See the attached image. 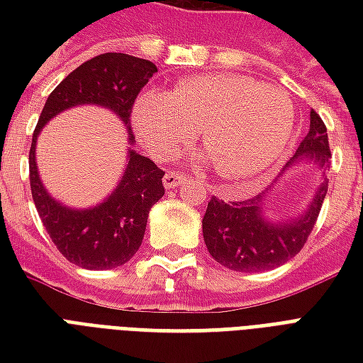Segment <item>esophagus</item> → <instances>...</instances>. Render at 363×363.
I'll return each instance as SVG.
<instances>
[{"mask_svg": "<svg viewBox=\"0 0 363 363\" xmlns=\"http://www.w3.org/2000/svg\"><path fill=\"white\" fill-rule=\"evenodd\" d=\"M184 181V177L182 174H177V173H167L165 177H163V186H165L167 190L171 189H177L181 182Z\"/></svg>", "mask_w": 363, "mask_h": 363, "instance_id": "obj_1", "label": "esophagus"}]
</instances>
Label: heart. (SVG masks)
Returning <instances> with one entry per match:
<instances>
[{
  "label": "heart",
  "mask_w": 363,
  "mask_h": 363,
  "mask_svg": "<svg viewBox=\"0 0 363 363\" xmlns=\"http://www.w3.org/2000/svg\"><path fill=\"white\" fill-rule=\"evenodd\" d=\"M132 126L151 155L169 157L200 140L220 177L259 181L280 163L294 134V108L281 91L245 75H198L169 95L145 91L132 106Z\"/></svg>",
  "instance_id": "1"
}]
</instances>
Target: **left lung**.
<instances>
[{"label":"left lung","instance_id":"left-lung-1","mask_svg":"<svg viewBox=\"0 0 363 363\" xmlns=\"http://www.w3.org/2000/svg\"><path fill=\"white\" fill-rule=\"evenodd\" d=\"M328 157L330 150L327 126L319 114L311 111L309 132L286 167L296 165L301 159L325 167ZM327 189L328 181L323 177V182L301 216L281 221L264 218V192L241 202H223L212 196L202 220L208 252L213 260L237 272H262L286 264L303 249L307 237L311 235L323 200L327 196Z\"/></svg>","mask_w":363,"mask_h":363}]
</instances>
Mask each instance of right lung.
<instances>
[{"label":"right lung","instance_id":"right-lung-1","mask_svg":"<svg viewBox=\"0 0 363 363\" xmlns=\"http://www.w3.org/2000/svg\"><path fill=\"white\" fill-rule=\"evenodd\" d=\"M157 67L150 60L106 52L74 69L46 99L36 124L28 169L30 192L48 235L64 257L87 270H111L134 257L143 241L151 206L165 194L163 171L151 159L128 150L124 174L111 196L95 208L74 210L48 194L36 169V138L56 114L79 104H96L112 111L134 145L130 114L138 93Z\"/></svg>","mask_w":363,"mask_h":363}]
</instances>
